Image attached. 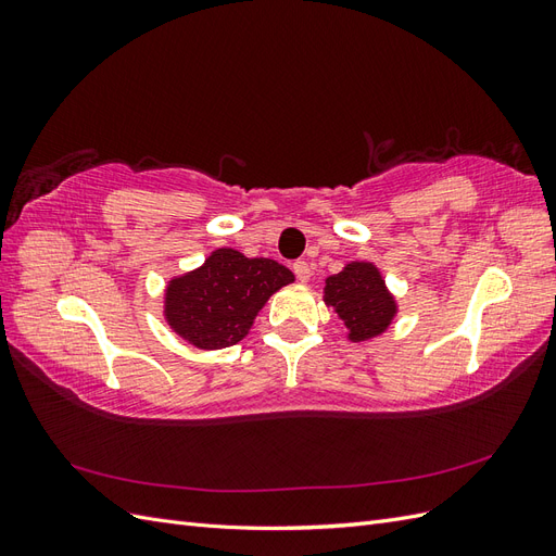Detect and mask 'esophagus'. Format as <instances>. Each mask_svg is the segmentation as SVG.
I'll use <instances>...</instances> for the list:
<instances>
[{
  "mask_svg": "<svg viewBox=\"0 0 556 556\" xmlns=\"http://www.w3.org/2000/svg\"><path fill=\"white\" fill-rule=\"evenodd\" d=\"M292 271H294L296 280H301V282L311 280V264L304 262V260H296V262L292 264Z\"/></svg>",
  "mask_w": 556,
  "mask_h": 556,
  "instance_id": "1",
  "label": "esophagus"
}]
</instances>
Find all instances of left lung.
Returning a JSON list of instances; mask_svg holds the SVG:
<instances>
[{
	"mask_svg": "<svg viewBox=\"0 0 556 556\" xmlns=\"http://www.w3.org/2000/svg\"><path fill=\"white\" fill-rule=\"evenodd\" d=\"M325 304L343 319L350 341H368L392 325L396 301L371 262H350L341 274L329 276Z\"/></svg>",
	"mask_w": 556,
	"mask_h": 556,
	"instance_id": "left-lung-1",
	"label": "left lung"
}]
</instances>
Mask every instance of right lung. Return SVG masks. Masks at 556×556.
I'll use <instances>...</instances> for the list:
<instances>
[{
	"mask_svg": "<svg viewBox=\"0 0 556 556\" xmlns=\"http://www.w3.org/2000/svg\"><path fill=\"white\" fill-rule=\"evenodd\" d=\"M292 280L290 268L274 260H250L239 250L220 248L197 271L169 282L164 296L166 323L201 350L237 345L268 296Z\"/></svg>",
	"mask_w": 556,
	"mask_h": 556,
	"instance_id": "add662e5",
	"label": "right lung"
}]
</instances>
